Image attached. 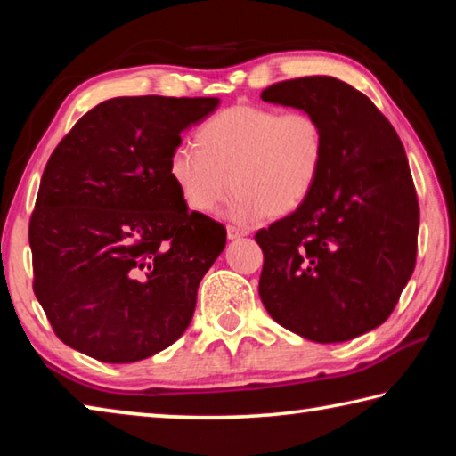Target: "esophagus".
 <instances>
[{
  "label": "esophagus",
  "instance_id": "esophagus-1",
  "mask_svg": "<svg viewBox=\"0 0 456 456\" xmlns=\"http://www.w3.org/2000/svg\"><path fill=\"white\" fill-rule=\"evenodd\" d=\"M245 235H247V231L241 229V227H235V225H229L227 227V237L231 239V241H233V239H241Z\"/></svg>",
  "mask_w": 456,
  "mask_h": 456
}]
</instances>
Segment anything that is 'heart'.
<instances>
[{"instance_id":"heart-1","label":"heart","mask_w":456,"mask_h":456,"mask_svg":"<svg viewBox=\"0 0 456 456\" xmlns=\"http://www.w3.org/2000/svg\"><path fill=\"white\" fill-rule=\"evenodd\" d=\"M195 142L197 151L171 152L168 176L195 213H213L233 184L231 217L239 223L297 211L326 165V133L310 112L237 104L205 120Z\"/></svg>"}]
</instances>
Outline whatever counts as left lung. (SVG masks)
<instances>
[{
  "label": "left lung",
  "mask_w": 456,
  "mask_h": 456,
  "mask_svg": "<svg viewBox=\"0 0 456 456\" xmlns=\"http://www.w3.org/2000/svg\"><path fill=\"white\" fill-rule=\"evenodd\" d=\"M261 100L314 114L326 133L312 197L256 235L261 302L312 342L358 338L386 322L414 272L420 211L404 146L372 100L331 76L277 82Z\"/></svg>",
  "instance_id": "obj_1"
}]
</instances>
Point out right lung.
Listing matches in <instances>:
<instances>
[{"mask_svg":"<svg viewBox=\"0 0 456 456\" xmlns=\"http://www.w3.org/2000/svg\"><path fill=\"white\" fill-rule=\"evenodd\" d=\"M219 98L120 96L52 152L29 221L34 293L56 336L108 364L154 356L189 328L225 227L168 176L181 134Z\"/></svg>","mask_w":456,"mask_h":456,"instance_id":"right-lung-1","label":"right lung"}]
</instances>
